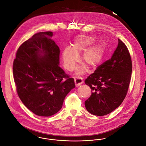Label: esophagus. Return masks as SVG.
Here are the masks:
<instances>
[{
    "instance_id": "34e87169",
    "label": "esophagus",
    "mask_w": 146,
    "mask_h": 146,
    "mask_svg": "<svg viewBox=\"0 0 146 146\" xmlns=\"http://www.w3.org/2000/svg\"><path fill=\"white\" fill-rule=\"evenodd\" d=\"M75 84L76 86H79L80 85L83 83V80L80 78H75Z\"/></svg>"
}]
</instances>
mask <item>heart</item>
Masks as SVG:
<instances>
[{
	"label": "heart",
	"instance_id": "obj_1",
	"mask_svg": "<svg viewBox=\"0 0 146 146\" xmlns=\"http://www.w3.org/2000/svg\"><path fill=\"white\" fill-rule=\"evenodd\" d=\"M94 42L93 38L82 35L79 36L74 41L72 48H65L62 52L64 67L68 71H72L78 60V55L83 52L80 60L85 65L90 68H94L100 64L104 58V48L102 45L99 44L92 46ZM85 70L86 66L83 64L78 68L77 73L82 74Z\"/></svg>",
	"mask_w": 146,
	"mask_h": 146
}]
</instances>
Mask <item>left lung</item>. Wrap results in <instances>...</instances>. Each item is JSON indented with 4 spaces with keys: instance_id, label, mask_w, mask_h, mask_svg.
<instances>
[{
    "instance_id": "obj_1",
    "label": "left lung",
    "mask_w": 146,
    "mask_h": 146,
    "mask_svg": "<svg viewBox=\"0 0 146 146\" xmlns=\"http://www.w3.org/2000/svg\"><path fill=\"white\" fill-rule=\"evenodd\" d=\"M118 45L111 58L100 65L85 80L92 89L85 101L87 111L96 116L112 112L122 104L128 91L132 62L125 44L118 39Z\"/></svg>"
}]
</instances>
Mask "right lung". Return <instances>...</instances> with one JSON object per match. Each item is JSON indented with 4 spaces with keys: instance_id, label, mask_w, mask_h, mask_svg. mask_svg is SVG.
Segmentation results:
<instances>
[{
    "instance_id": "add662e5",
    "label": "right lung",
    "mask_w": 146,
    "mask_h": 146,
    "mask_svg": "<svg viewBox=\"0 0 146 146\" xmlns=\"http://www.w3.org/2000/svg\"><path fill=\"white\" fill-rule=\"evenodd\" d=\"M51 31L37 33L19 46L13 64L16 90L25 106L36 115L58 112L75 86L74 79L58 66L60 49Z\"/></svg>"
}]
</instances>
